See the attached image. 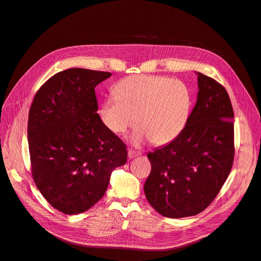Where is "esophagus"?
I'll return each mask as SVG.
<instances>
[{
  "instance_id": "esophagus-1",
  "label": "esophagus",
  "mask_w": 261,
  "mask_h": 261,
  "mask_svg": "<svg viewBox=\"0 0 261 261\" xmlns=\"http://www.w3.org/2000/svg\"><path fill=\"white\" fill-rule=\"evenodd\" d=\"M140 154H141L140 152H136V151H134V150H129V151H128V158L129 159H133L135 156H139Z\"/></svg>"
}]
</instances>
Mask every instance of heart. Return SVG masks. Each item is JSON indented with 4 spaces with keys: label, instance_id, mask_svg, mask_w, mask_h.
I'll list each match as a JSON object with an SVG mask.
<instances>
[{
    "label": "heart",
    "instance_id": "obj_1",
    "mask_svg": "<svg viewBox=\"0 0 261 261\" xmlns=\"http://www.w3.org/2000/svg\"><path fill=\"white\" fill-rule=\"evenodd\" d=\"M115 95L101 105L105 126L125 134L134 122L139 127L132 139L136 144L152 141L168 144L184 130L191 109V93L183 81L166 76L133 75L115 86Z\"/></svg>",
    "mask_w": 261,
    "mask_h": 261
}]
</instances>
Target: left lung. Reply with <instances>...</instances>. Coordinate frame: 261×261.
I'll list each match as a JSON object with an SVG mask.
<instances>
[{
  "label": "left lung",
  "instance_id": "left-lung-1",
  "mask_svg": "<svg viewBox=\"0 0 261 261\" xmlns=\"http://www.w3.org/2000/svg\"><path fill=\"white\" fill-rule=\"evenodd\" d=\"M198 74L197 102L184 130L147 154L151 172L144 185L162 216L184 218L203 212L219 194L234 162V110L223 86Z\"/></svg>",
  "mask_w": 261,
  "mask_h": 261
}]
</instances>
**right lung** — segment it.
Here are the masks:
<instances>
[{
	"label": "right lung",
	"instance_id": "add662e5",
	"mask_svg": "<svg viewBox=\"0 0 261 261\" xmlns=\"http://www.w3.org/2000/svg\"><path fill=\"white\" fill-rule=\"evenodd\" d=\"M112 74L68 68L36 93L27 138L36 186L54 208L84 213L105 195L111 172L127 162L126 145L99 117L95 88Z\"/></svg>",
	"mask_w": 261,
	"mask_h": 261
}]
</instances>
